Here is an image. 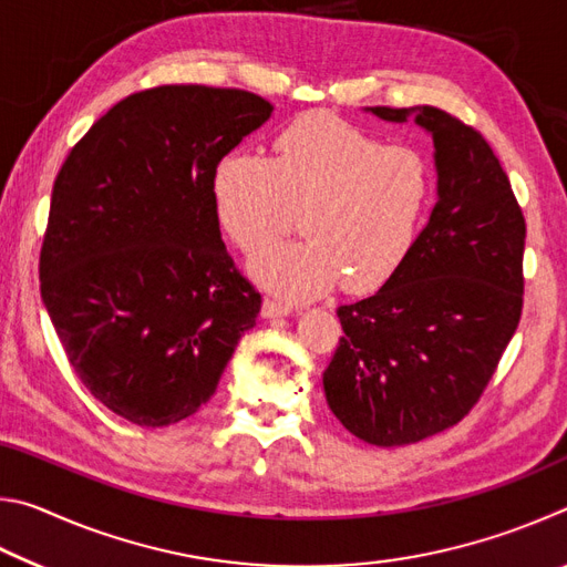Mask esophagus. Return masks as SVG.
<instances>
[{
  "instance_id": "1",
  "label": "esophagus",
  "mask_w": 567,
  "mask_h": 567,
  "mask_svg": "<svg viewBox=\"0 0 567 567\" xmlns=\"http://www.w3.org/2000/svg\"><path fill=\"white\" fill-rule=\"evenodd\" d=\"M292 312V307H287L282 302H275V300H265L262 302V318L265 320H275V318H287V315Z\"/></svg>"
}]
</instances>
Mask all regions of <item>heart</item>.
Returning a JSON list of instances; mask_svg holds the SVG:
<instances>
[{
  "label": "heart",
  "instance_id": "heart-1",
  "mask_svg": "<svg viewBox=\"0 0 567 567\" xmlns=\"http://www.w3.org/2000/svg\"><path fill=\"white\" fill-rule=\"evenodd\" d=\"M272 150V159L227 152L209 179L217 225L245 255L261 252L303 213V243L266 248L249 277L285 300H312L342 280L354 295L388 285L415 249L433 197L422 152L382 145L324 112L287 124Z\"/></svg>",
  "mask_w": 567,
  "mask_h": 567
}]
</instances>
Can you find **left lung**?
I'll return each mask as SVG.
<instances>
[{
    "label": "left lung",
    "mask_w": 567,
    "mask_h": 567,
    "mask_svg": "<svg viewBox=\"0 0 567 567\" xmlns=\"http://www.w3.org/2000/svg\"><path fill=\"white\" fill-rule=\"evenodd\" d=\"M364 112L433 137L437 203L402 270L338 307L322 385L354 437L398 447L457 425L493 378L520 322L525 219L483 134L427 104Z\"/></svg>",
    "instance_id": "left-lung-1"
}]
</instances>
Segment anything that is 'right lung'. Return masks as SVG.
<instances>
[{
	"instance_id": "right-lung-1",
	"label": "right lung",
	"mask_w": 567,
	"mask_h": 567,
	"mask_svg": "<svg viewBox=\"0 0 567 567\" xmlns=\"http://www.w3.org/2000/svg\"><path fill=\"white\" fill-rule=\"evenodd\" d=\"M272 110L203 84L130 94L54 179L42 300L84 388L134 425L195 415L255 328L260 292L227 255L209 179Z\"/></svg>"
}]
</instances>
